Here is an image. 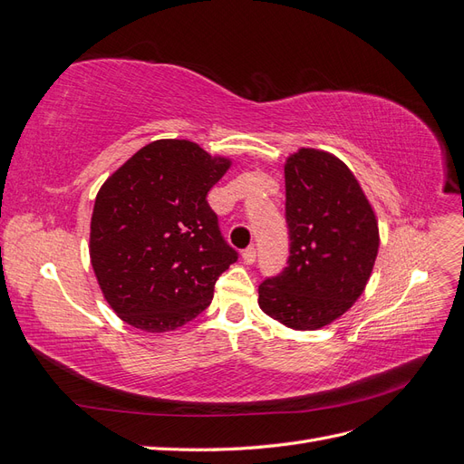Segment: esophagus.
<instances>
[{
  "label": "esophagus",
  "mask_w": 464,
  "mask_h": 464,
  "mask_svg": "<svg viewBox=\"0 0 464 464\" xmlns=\"http://www.w3.org/2000/svg\"><path fill=\"white\" fill-rule=\"evenodd\" d=\"M242 259L246 265H251L256 261V246H247L244 251H242Z\"/></svg>",
  "instance_id": "1"
}]
</instances>
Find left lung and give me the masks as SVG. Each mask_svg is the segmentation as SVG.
<instances>
[{"mask_svg": "<svg viewBox=\"0 0 464 464\" xmlns=\"http://www.w3.org/2000/svg\"><path fill=\"white\" fill-rule=\"evenodd\" d=\"M285 181L288 259L259 285V307L290 329L314 331L363 292L377 257V220L354 174L329 152L292 154Z\"/></svg>", "mask_w": 464, "mask_h": 464, "instance_id": "obj_1", "label": "left lung"}]
</instances>
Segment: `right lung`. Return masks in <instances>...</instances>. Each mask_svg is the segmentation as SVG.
Segmentation results:
<instances>
[{"mask_svg": "<svg viewBox=\"0 0 464 464\" xmlns=\"http://www.w3.org/2000/svg\"><path fill=\"white\" fill-rule=\"evenodd\" d=\"M228 166L191 141L162 139L137 150L98 191L91 263L125 323L164 333L208 307L218 276L237 261L207 201Z\"/></svg>", "mask_w": 464, "mask_h": 464, "instance_id": "right-lung-1", "label": "right lung"}]
</instances>
